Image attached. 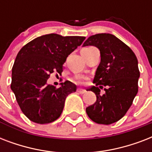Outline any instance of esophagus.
<instances>
[{"instance_id": "1", "label": "esophagus", "mask_w": 152, "mask_h": 152, "mask_svg": "<svg viewBox=\"0 0 152 152\" xmlns=\"http://www.w3.org/2000/svg\"><path fill=\"white\" fill-rule=\"evenodd\" d=\"M77 91H78L80 94H84L86 92V91L84 89H81V88H78L77 89Z\"/></svg>"}]
</instances>
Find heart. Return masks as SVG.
I'll list each match as a JSON object with an SVG mask.
<instances>
[{"mask_svg":"<svg viewBox=\"0 0 152 152\" xmlns=\"http://www.w3.org/2000/svg\"><path fill=\"white\" fill-rule=\"evenodd\" d=\"M75 82H76V83H77V82H79V80H75Z\"/></svg>","mask_w":152,"mask_h":152,"instance_id":"heart-1","label":"heart"}]
</instances>
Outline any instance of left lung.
Wrapping results in <instances>:
<instances>
[{"instance_id":"obj_1","label":"left lung","mask_w":152,"mask_h":152,"mask_svg":"<svg viewBox=\"0 0 152 152\" xmlns=\"http://www.w3.org/2000/svg\"><path fill=\"white\" fill-rule=\"evenodd\" d=\"M96 46L101 61L95 72L93 86L96 102L86 108L88 117L95 123L110 125L122 118L138 92L140 71L133 51L111 34H97L88 38L83 46ZM106 93L100 95V88Z\"/></svg>"}]
</instances>
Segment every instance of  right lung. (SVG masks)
<instances>
[{
	"instance_id": "obj_1",
	"label": "right lung",
	"mask_w": 152,
	"mask_h": 152,
	"mask_svg": "<svg viewBox=\"0 0 152 152\" xmlns=\"http://www.w3.org/2000/svg\"><path fill=\"white\" fill-rule=\"evenodd\" d=\"M85 37L61 36L57 34L38 37L23 47L15 57L12 70L11 89L21 110L29 120L48 124L59 118L65 99L75 92L70 81L61 87L47 84L50 74H61L63 64Z\"/></svg>"
}]
</instances>
